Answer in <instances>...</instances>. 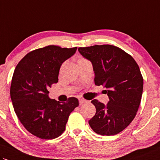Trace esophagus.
Returning <instances> with one entry per match:
<instances>
[{
    "mask_svg": "<svg viewBox=\"0 0 160 160\" xmlns=\"http://www.w3.org/2000/svg\"><path fill=\"white\" fill-rule=\"evenodd\" d=\"M78 101H79V104H82L85 103V102H88L87 100L84 99V98H80L79 99H78Z\"/></svg>",
    "mask_w": 160,
    "mask_h": 160,
    "instance_id": "1",
    "label": "esophagus"
}]
</instances>
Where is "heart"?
Instances as JSON below:
<instances>
[{"mask_svg":"<svg viewBox=\"0 0 160 160\" xmlns=\"http://www.w3.org/2000/svg\"><path fill=\"white\" fill-rule=\"evenodd\" d=\"M80 59H84V58H80ZM80 59H79V60H80Z\"/></svg>","mask_w":160,"mask_h":160,"instance_id":"heart-1","label":"heart"}]
</instances>
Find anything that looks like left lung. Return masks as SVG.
Returning <instances> with one entry per match:
<instances>
[{
    "instance_id": "obj_1",
    "label": "left lung",
    "mask_w": 160,
    "mask_h": 160,
    "mask_svg": "<svg viewBox=\"0 0 160 160\" xmlns=\"http://www.w3.org/2000/svg\"><path fill=\"white\" fill-rule=\"evenodd\" d=\"M82 56L93 67L96 85H103L109 97L107 105L97 99L91 101L96 114L89 120L98 134L113 136L125 129L134 119L143 90V78L131 55L110 44L79 47Z\"/></svg>"
}]
</instances>
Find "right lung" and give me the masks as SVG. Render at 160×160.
Masks as SVG:
<instances>
[{
    "instance_id": "obj_1",
    "label": "right lung",
    "mask_w": 160,
    "mask_h": 160,
    "mask_svg": "<svg viewBox=\"0 0 160 160\" xmlns=\"http://www.w3.org/2000/svg\"><path fill=\"white\" fill-rule=\"evenodd\" d=\"M76 50L55 45L37 49L27 53L15 69L10 87L14 110L35 137L52 139L62 135L70 113L78 106L75 97L60 102L48 96L49 88L58 82L61 65Z\"/></svg>"
}]
</instances>
